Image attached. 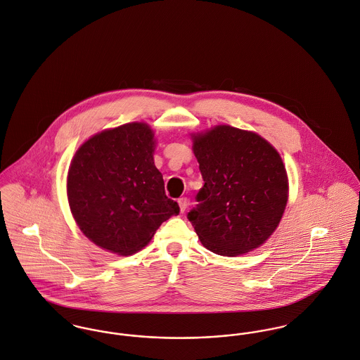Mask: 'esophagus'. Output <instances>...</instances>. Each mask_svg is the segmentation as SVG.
I'll return each instance as SVG.
<instances>
[{"label":"esophagus","mask_w":360,"mask_h":360,"mask_svg":"<svg viewBox=\"0 0 360 360\" xmlns=\"http://www.w3.org/2000/svg\"><path fill=\"white\" fill-rule=\"evenodd\" d=\"M179 206H180V212L183 213V212H186V209H187V206H188V199L186 198V196H183V198H179Z\"/></svg>","instance_id":"esophagus-1"}]
</instances>
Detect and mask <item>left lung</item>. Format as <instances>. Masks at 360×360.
I'll list each match as a JSON object with an SVG mask.
<instances>
[{"label":"left lung","instance_id":"left-lung-1","mask_svg":"<svg viewBox=\"0 0 360 360\" xmlns=\"http://www.w3.org/2000/svg\"><path fill=\"white\" fill-rule=\"evenodd\" d=\"M203 187L188 213L202 245L235 257L262 245L288 203V173L279 153L255 131L219 125L193 134Z\"/></svg>","mask_w":360,"mask_h":360}]
</instances>
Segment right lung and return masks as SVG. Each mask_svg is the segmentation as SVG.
Masks as SVG:
<instances>
[{"label":"right lung","mask_w":360,"mask_h":360,"mask_svg":"<svg viewBox=\"0 0 360 360\" xmlns=\"http://www.w3.org/2000/svg\"><path fill=\"white\" fill-rule=\"evenodd\" d=\"M154 131L131 122L100 131L75 153L67 198L79 229L95 245L129 256L144 248L180 207L165 194L154 165Z\"/></svg>","instance_id":"add662e5"}]
</instances>
